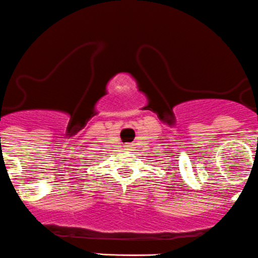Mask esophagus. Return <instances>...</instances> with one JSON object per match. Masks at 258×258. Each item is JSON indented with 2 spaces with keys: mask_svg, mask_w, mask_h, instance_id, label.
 I'll use <instances>...</instances> for the list:
<instances>
[{
  "mask_svg": "<svg viewBox=\"0 0 258 258\" xmlns=\"http://www.w3.org/2000/svg\"><path fill=\"white\" fill-rule=\"evenodd\" d=\"M132 148H133V147H132V146H125V149H126V151H131Z\"/></svg>",
  "mask_w": 258,
  "mask_h": 258,
  "instance_id": "1",
  "label": "esophagus"
}]
</instances>
